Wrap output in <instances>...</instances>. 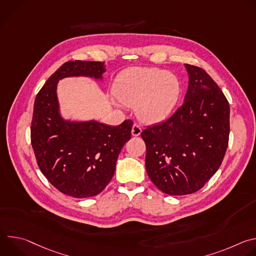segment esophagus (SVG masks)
I'll list each match as a JSON object with an SVG mask.
<instances>
[{
    "label": "esophagus",
    "instance_id": "obj_1",
    "mask_svg": "<svg viewBox=\"0 0 256 256\" xmlns=\"http://www.w3.org/2000/svg\"><path fill=\"white\" fill-rule=\"evenodd\" d=\"M140 132H142V126L138 124H134L132 128V134L134 136H140Z\"/></svg>",
    "mask_w": 256,
    "mask_h": 256
}]
</instances>
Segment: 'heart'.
Here are the masks:
<instances>
[{
    "mask_svg": "<svg viewBox=\"0 0 256 256\" xmlns=\"http://www.w3.org/2000/svg\"><path fill=\"white\" fill-rule=\"evenodd\" d=\"M179 83L172 74L155 68H134L126 70L116 81L114 93L126 106H134L146 122L166 118L178 100Z\"/></svg>",
    "mask_w": 256,
    "mask_h": 256,
    "instance_id": "heart-1",
    "label": "heart"
}]
</instances>
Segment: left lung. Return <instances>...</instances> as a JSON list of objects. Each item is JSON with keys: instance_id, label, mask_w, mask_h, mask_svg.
<instances>
[{"instance_id": "1", "label": "left lung", "mask_w": 256, "mask_h": 256, "mask_svg": "<svg viewBox=\"0 0 256 256\" xmlns=\"http://www.w3.org/2000/svg\"><path fill=\"white\" fill-rule=\"evenodd\" d=\"M190 74L184 102L165 122L146 128V170L170 196L200 190L216 172L230 134L229 102L208 72L186 64Z\"/></svg>"}]
</instances>
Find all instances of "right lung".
Returning <instances> with one entry per match:
<instances>
[{"instance_id":"obj_1","label":"right lung","mask_w":256,"mask_h":256,"mask_svg":"<svg viewBox=\"0 0 256 256\" xmlns=\"http://www.w3.org/2000/svg\"><path fill=\"white\" fill-rule=\"evenodd\" d=\"M103 72L101 62L68 60L35 98L30 138L36 162L58 190L77 198L95 196L109 184L134 122L128 120L110 126L97 122H64L58 112L56 84L72 76L101 78Z\"/></svg>"}]
</instances>
